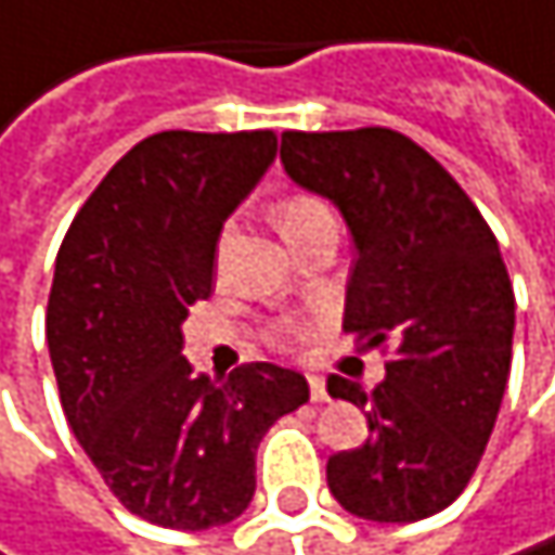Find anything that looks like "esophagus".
Instances as JSON below:
<instances>
[{
	"label": "esophagus",
	"instance_id": "obj_1",
	"mask_svg": "<svg viewBox=\"0 0 555 555\" xmlns=\"http://www.w3.org/2000/svg\"><path fill=\"white\" fill-rule=\"evenodd\" d=\"M309 390H312V403H325L328 400V390H325L322 377H309Z\"/></svg>",
	"mask_w": 555,
	"mask_h": 555
}]
</instances>
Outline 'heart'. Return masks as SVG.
Returning <instances> with one entry per match:
<instances>
[{"label": "heart", "instance_id": "heart-1", "mask_svg": "<svg viewBox=\"0 0 555 555\" xmlns=\"http://www.w3.org/2000/svg\"><path fill=\"white\" fill-rule=\"evenodd\" d=\"M322 217H332V210L325 201H319L312 194H293L280 204V210H275V223H280L283 236H293L296 230H302L306 223L322 220ZM223 240H227V233H223Z\"/></svg>", "mask_w": 555, "mask_h": 555}]
</instances>
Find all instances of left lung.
<instances>
[{
	"label": "left lung",
	"mask_w": 555,
	"mask_h": 555,
	"mask_svg": "<svg viewBox=\"0 0 555 555\" xmlns=\"http://www.w3.org/2000/svg\"><path fill=\"white\" fill-rule=\"evenodd\" d=\"M280 155L354 236L345 332L390 351L371 393L328 377V393L361 406L371 429L364 446L328 459V488L364 520L433 517L472 481L511 377L514 286L498 240L462 184L403 132H283Z\"/></svg>",
	"instance_id": "8db88e82"
}]
</instances>
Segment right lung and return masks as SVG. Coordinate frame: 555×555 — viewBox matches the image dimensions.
Instances as JSON below:
<instances>
[{
    "label": "right lung",
    "mask_w": 555,
    "mask_h": 555,
    "mask_svg": "<svg viewBox=\"0 0 555 555\" xmlns=\"http://www.w3.org/2000/svg\"><path fill=\"white\" fill-rule=\"evenodd\" d=\"M275 158V132L168 129L132 145L77 210L44 335L61 406L119 504L168 530L236 520L266 429L309 403L302 374H191L181 322L210 296L217 236Z\"/></svg>",
    "instance_id": "1"
}]
</instances>
